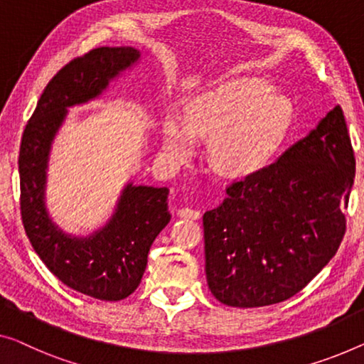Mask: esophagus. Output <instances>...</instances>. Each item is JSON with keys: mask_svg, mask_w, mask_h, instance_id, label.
Listing matches in <instances>:
<instances>
[{"mask_svg": "<svg viewBox=\"0 0 364 364\" xmlns=\"http://www.w3.org/2000/svg\"><path fill=\"white\" fill-rule=\"evenodd\" d=\"M178 215L183 217V219H191V220H196L200 217L199 210H194V209H189V208H183L178 210Z\"/></svg>", "mask_w": 364, "mask_h": 364, "instance_id": "1", "label": "esophagus"}]
</instances>
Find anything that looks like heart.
Here are the masks:
<instances>
[{"label":"heart","instance_id":"obj_1","mask_svg":"<svg viewBox=\"0 0 364 364\" xmlns=\"http://www.w3.org/2000/svg\"><path fill=\"white\" fill-rule=\"evenodd\" d=\"M294 122V105L268 80L240 77L204 91L189 102L184 117L170 112L161 124V147L171 164L196 154L209 137V159L217 170L245 176L274 159Z\"/></svg>","mask_w":364,"mask_h":364}]
</instances>
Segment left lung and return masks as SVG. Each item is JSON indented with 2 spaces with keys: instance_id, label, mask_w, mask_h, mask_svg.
Wrapping results in <instances>:
<instances>
[{
  "instance_id": "8db88e82",
  "label": "left lung",
  "mask_w": 364,
  "mask_h": 364,
  "mask_svg": "<svg viewBox=\"0 0 364 364\" xmlns=\"http://www.w3.org/2000/svg\"><path fill=\"white\" fill-rule=\"evenodd\" d=\"M355 178L343 111L335 106L274 164L227 188L203 215L205 278L230 307L297 294L337 253Z\"/></svg>"
}]
</instances>
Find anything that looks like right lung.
Here are the masks:
<instances>
[{"label":"right lung","mask_w":364,"mask_h":364,"mask_svg":"<svg viewBox=\"0 0 364 364\" xmlns=\"http://www.w3.org/2000/svg\"><path fill=\"white\" fill-rule=\"evenodd\" d=\"M140 62L139 48L121 46L65 65L43 90L19 150L21 215L32 248L63 284L101 301H121L137 289L151 243L171 219L170 189L127 181L105 225L88 235L68 234L46 203L48 161L70 107L101 97Z\"/></svg>","instance_id":"add662e5"}]
</instances>
